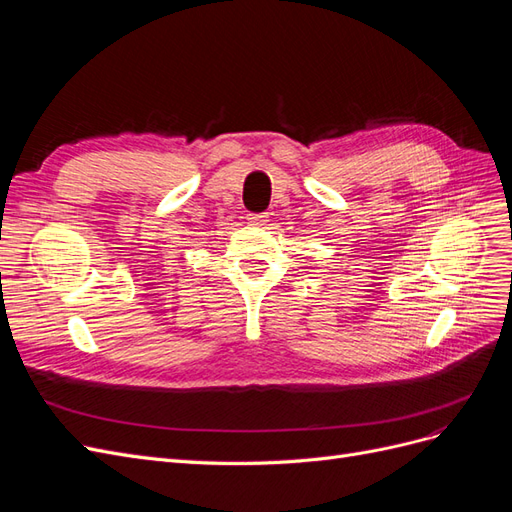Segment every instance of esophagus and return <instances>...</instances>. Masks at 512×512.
<instances>
[{
    "label": "esophagus",
    "mask_w": 512,
    "mask_h": 512,
    "mask_svg": "<svg viewBox=\"0 0 512 512\" xmlns=\"http://www.w3.org/2000/svg\"><path fill=\"white\" fill-rule=\"evenodd\" d=\"M247 220L254 226H265L269 222V213H250L247 215Z\"/></svg>",
    "instance_id": "obj_1"
}]
</instances>
